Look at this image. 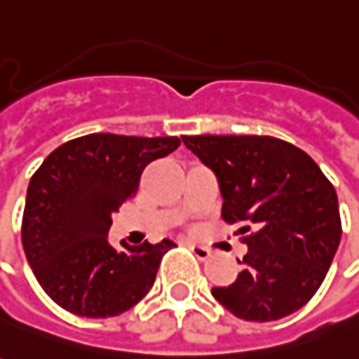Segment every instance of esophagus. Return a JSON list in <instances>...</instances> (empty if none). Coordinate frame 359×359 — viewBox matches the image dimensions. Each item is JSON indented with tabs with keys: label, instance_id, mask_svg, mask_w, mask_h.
<instances>
[{
	"label": "esophagus",
	"instance_id": "esophagus-1",
	"mask_svg": "<svg viewBox=\"0 0 359 359\" xmlns=\"http://www.w3.org/2000/svg\"><path fill=\"white\" fill-rule=\"evenodd\" d=\"M188 249L192 250V255H194L198 260H208V258L212 257V249L202 247V245H196V243H188Z\"/></svg>",
	"mask_w": 359,
	"mask_h": 359
}]
</instances>
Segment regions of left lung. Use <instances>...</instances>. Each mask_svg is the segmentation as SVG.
<instances>
[{
	"label": "left lung",
	"instance_id": "1",
	"mask_svg": "<svg viewBox=\"0 0 359 359\" xmlns=\"http://www.w3.org/2000/svg\"><path fill=\"white\" fill-rule=\"evenodd\" d=\"M217 177L222 217L245 223L249 252L231 285L212 295L235 317L268 323L302 309L337 255L342 223L337 190L319 165L272 136H182Z\"/></svg>",
	"mask_w": 359,
	"mask_h": 359
}]
</instances>
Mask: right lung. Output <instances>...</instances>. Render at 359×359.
I'll return each instance as SVG.
<instances>
[{
	"mask_svg": "<svg viewBox=\"0 0 359 359\" xmlns=\"http://www.w3.org/2000/svg\"><path fill=\"white\" fill-rule=\"evenodd\" d=\"M177 136L89 134L56 147L32 175L22 249L50 299L79 317L107 319L151 290L171 239L140 247L109 243L112 214L136 194L144 169L172 154Z\"/></svg>",
	"mask_w": 359,
	"mask_h": 359,
	"instance_id": "right-lung-1",
	"label": "right lung"
}]
</instances>
